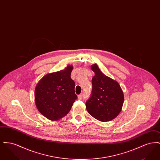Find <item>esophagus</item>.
<instances>
[{
	"mask_svg": "<svg viewBox=\"0 0 160 160\" xmlns=\"http://www.w3.org/2000/svg\"><path fill=\"white\" fill-rule=\"evenodd\" d=\"M83 93H81V94L78 95V98L79 99H81L82 98H83Z\"/></svg>",
	"mask_w": 160,
	"mask_h": 160,
	"instance_id": "esophagus-1",
	"label": "esophagus"
}]
</instances>
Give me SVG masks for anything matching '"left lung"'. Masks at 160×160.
Segmentation results:
<instances>
[{"instance_id":"obj_1","label":"left lung","mask_w":160,"mask_h":160,"mask_svg":"<svg viewBox=\"0 0 160 160\" xmlns=\"http://www.w3.org/2000/svg\"><path fill=\"white\" fill-rule=\"evenodd\" d=\"M95 72L92 79V91L90 98L86 102L88 113L101 122L112 121L122 110L124 96L119 83L106 76L95 63L91 66Z\"/></svg>"}]
</instances>
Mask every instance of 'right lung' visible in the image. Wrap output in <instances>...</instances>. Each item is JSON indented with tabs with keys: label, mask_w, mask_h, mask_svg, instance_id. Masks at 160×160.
Listing matches in <instances>:
<instances>
[{
	"label": "right lung",
	"mask_w": 160,
	"mask_h": 160,
	"mask_svg": "<svg viewBox=\"0 0 160 160\" xmlns=\"http://www.w3.org/2000/svg\"><path fill=\"white\" fill-rule=\"evenodd\" d=\"M73 69L47 74L37 84L35 101L38 111L51 121H58L68 114L77 98L75 83L71 78Z\"/></svg>",
	"instance_id": "1"
}]
</instances>
